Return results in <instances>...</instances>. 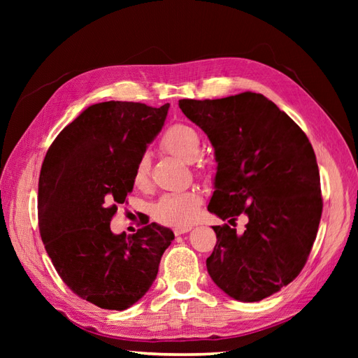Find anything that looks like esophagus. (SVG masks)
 Wrapping results in <instances>:
<instances>
[{"instance_id": "34e87169", "label": "esophagus", "mask_w": 358, "mask_h": 358, "mask_svg": "<svg viewBox=\"0 0 358 358\" xmlns=\"http://www.w3.org/2000/svg\"><path fill=\"white\" fill-rule=\"evenodd\" d=\"M191 229H192L191 225H183V227H176V229H173V231H175L176 236H180L183 233H188Z\"/></svg>"}]
</instances>
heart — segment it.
<instances>
[{
  "mask_svg": "<svg viewBox=\"0 0 358 358\" xmlns=\"http://www.w3.org/2000/svg\"><path fill=\"white\" fill-rule=\"evenodd\" d=\"M159 145L169 154L191 161L199 155L200 137L196 129L187 124H173L162 134ZM149 179L150 162L149 158L143 155L134 166L133 182L137 188L145 189L149 185ZM199 204L200 194L196 189L167 192L155 206V218L166 225H188L196 218Z\"/></svg>",
  "mask_w": 358,
  "mask_h": 358,
  "instance_id": "heart-1",
  "label": "heart"
}]
</instances>
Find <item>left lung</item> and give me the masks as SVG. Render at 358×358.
<instances>
[{"label":"left lung","instance_id":"left-lung-1","mask_svg":"<svg viewBox=\"0 0 358 358\" xmlns=\"http://www.w3.org/2000/svg\"><path fill=\"white\" fill-rule=\"evenodd\" d=\"M183 115L208 134L218 167L208 210L235 226L215 225L206 259L213 282L239 301H259L305 267L322 213L320 170L303 129L263 94L179 100Z\"/></svg>","mask_w":358,"mask_h":358}]
</instances>
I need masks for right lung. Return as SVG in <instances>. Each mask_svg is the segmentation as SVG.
<instances>
[{"instance_id":"right-lung-1","label":"right lung","mask_w":358,"mask_h":358,"mask_svg":"<svg viewBox=\"0 0 358 358\" xmlns=\"http://www.w3.org/2000/svg\"><path fill=\"white\" fill-rule=\"evenodd\" d=\"M170 104H92L53 140L38 179V229L58 275L74 294L124 310L142 299L175 234L155 222L113 234L117 204L133 171L164 125Z\"/></svg>"}]
</instances>
